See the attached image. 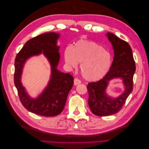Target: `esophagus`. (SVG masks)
<instances>
[{"label":"esophagus","instance_id":"1","mask_svg":"<svg viewBox=\"0 0 149 149\" xmlns=\"http://www.w3.org/2000/svg\"><path fill=\"white\" fill-rule=\"evenodd\" d=\"M81 80H79V79H77V78H75V79H74V84L75 86H77V85L79 84H81Z\"/></svg>","mask_w":149,"mask_h":149}]
</instances>
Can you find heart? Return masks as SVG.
Instances as JSON below:
<instances>
[{
	"mask_svg": "<svg viewBox=\"0 0 149 149\" xmlns=\"http://www.w3.org/2000/svg\"><path fill=\"white\" fill-rule=\"evenodd\" d=\"M64 58L66 64L76 67L81 62L80 70L85 79L99 81L109 72L112 64V55L108 50L91 41L81 40L65 49Z\"/></svg>",
	"mask_w": 149,
	"mask_h": 149,
	"instance_id": "obj_1",
	"label": "heart"
}]
</instances>
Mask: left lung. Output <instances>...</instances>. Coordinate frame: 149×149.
<instances>
[{
  "instance_id": "obj_1",
  "label": "left lung",
  "mask_w": 149,
  "mask_h": 149,
  "mask_svg": "<svg viewBox=\"0 0 149 149\" xmlns=\"http://www.w3.org/2000/svg\"><path fill=\"white\" fill-rule=\"evenodd\" d=\"M107 36L114 49L113 61L109 71L102 79L88 84L89 93L88 105L95 115L106 116L114 115L122 108L133 88L135 62L130 45L115 34L107 33ZM114 78H121L125 85V91L116 99L107 97L105 89L108 83Z\"/></svg>"
}]
</instances>
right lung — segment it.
Listing matches in <instances>:
<instances>
[{"label":"right lung","instance_id":"1","mask_svg":"<svg viewBox=\"0 0 149 149\" xmlns=\"http://www.w3.org/2000/svg\"><path fill=\"white\" fill-rule=\"evenodd\" d=\"M59 37V34L48 33L28 40L15 60L14 83L20 102L28 111L43 116H54L63 111L69 91L74 84L72 75L61 72L57 69L60 56L59 47L56 45ZM41 53L49 59L52 75L44 92L37 99L33 100L27 95L20 82L22 68L28 58Z\"/></svg>","mask_w":149,"mask_h":149}]
</instances>
